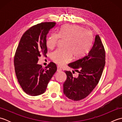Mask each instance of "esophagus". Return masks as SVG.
Masks as SVG:
<instances>
[{
    "label": "esophagus",
    "instance_id": "1",
    "mask_svg": "<svg viewBox=\"0 0 122 122\" xmlns=\"http://www.w3.org/2000/svg\"><path fill=\"white\" fill-rule=\"evenodd\" d=\"M62 71V69L61 67L60 66H57V71L58 72H61Z\"/></svg>",
    "mask_w": 122,
    "mask_h": 122
}]
</instances>
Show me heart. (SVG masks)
I'll return each instance as SVG.
<instances>
[{"instance_id":"heart-1","label":"heart","mask_w":122,"mask_h":122,"mask_svg":"<svg viewBox=\"0 0 122 122\" xmlns=\"http://www.w3.org/2000/svg\"><path fill=\"white\" fill-rule=\"evenodd\" d=\"M62 39L65 40L64 47L59 48L52 54V59L59 66L70 62L73 56L81 58L90 50L93 42V35L89 31L79 25H66L62 26L59 33L52 32L46 38L47 47L53 49Z\"/></svg>"}]
</instances>
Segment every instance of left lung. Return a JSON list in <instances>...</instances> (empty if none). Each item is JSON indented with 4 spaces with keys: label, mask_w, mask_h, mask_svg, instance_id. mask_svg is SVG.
<instances>
[{
    "label": "left lung",
    "mask_w": 122,
    "mask_h": 122,
    "mask_svg": "<svg viewBox=\"0 0 122 122\" xmlns=\"http://www.w3.org/2000/svg\"><path fill=\"white\" fill-rule=\"evenodd\" d=\"M105 64L104 46L100 36L97 35L89 53L68 64L78 72L79 76L76 78L71 71H64L67 77L63 84L64 94L69 99L76 101L87 97L99 82Z\"/></svg>",
    "instance_id": "1"
}]
</instances>
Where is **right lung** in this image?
<instances>
[{"label": "right lung", "mask_w": 122, "mask_h": 122, "mask_svg": "<svg viewBox=\"0 0 122 122\" xmlns=\"http://www.w3.org/2000/svg\"><path fill=\"white\" fill-rule=\"evenodd\" d=\"M56 25L54 22H45L33 25L22 35L15 51V75L23 91L29 95L37 96L45 93L56 71V64L52 62L45 68L37 63L39 57L46 56V35Z\"/></svg>", "instance_id": "add662e5"}]
</instances>
